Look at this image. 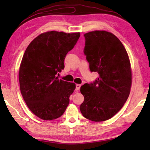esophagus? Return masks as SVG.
Wrapping results in <instances>:
<instances>
[{"instance_id":"1","label":"esophagus","mask_w":150,"mask_h":150,"mask_svg":"<svg viewBox=\"0 0 150 150\" xmlns=\"http://www.w3.org/2000/svg\"><path fill=\"white\" fill-rule=\"evenodd\" d=\"M81 86V85L80 84H77V85H76V90H77V91L79 90Z\"/></svg>"}]
</instances>
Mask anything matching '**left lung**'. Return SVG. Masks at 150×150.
Masks as SVG:
<instances>
[{
    "mask_svg": "<svg viewBox=\"0 0 150 150\" xmlns=\"http://www.w3.org/2000/svg\"><path fill=\"white\" fill-rule=\"evenodd\" d=\"M84 53L91 71L99 77L81 87L80 110L94 122L107 120L122 108L130 95L132 69L125 47L115 35L104 30L86 33Z\"/></svg>",
    "mask_w": 150,
    "mask_h": 150,
    "instance_id": "obj_1",
    "label": "left lung"
}]
</instances>
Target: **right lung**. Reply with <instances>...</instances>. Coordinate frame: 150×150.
Wrapping results in <instances>:
<instances>
[{
	"mask_svg": "<svg viewBox=\"0 0 150 150\" xmlns=\"http://www.w3.org/2000/svg\"><path fill=\"white\" fill-rule=\"evenodd\" d=\"M80 37L79 32H46L34 38L25 51L19 69L20 92L33 114L45 120L64 113L74 83L58 79L66 55Z\"/></svg>",
	"mask_w": 150,
	"mask_h": 150,
	"instance_id": "obj_1",
	"label": "right lung"
}]
</instances>
